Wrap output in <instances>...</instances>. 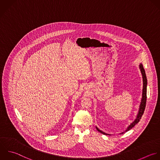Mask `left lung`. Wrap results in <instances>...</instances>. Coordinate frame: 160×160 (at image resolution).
<instances>
[{
    "instance_id": "left-lung-1",
    "label": "left lung",
    "mask_w": 160,
    "mask_h": 160,
    "mask_svg": "<svg viewBox=\"0 0 160 160\" xmlns=\"http://www.w3.org/2000/svg\"><path fill=\"white\" fill-rule=\"evenodd\" d=\"M139 68H140V70L141 71V73H142V78H143V92H142V100H141V102H140V107H139V110H138V114L136 117V118L135 119V120L127 127V128L126 129V130L122 133H121L120 134H123L125 132H127L128 131H129L130 130H131L133 127L135 126V125H137L140 120L143 113H144V111H145V107H146V102H147V76H146V73H145V69L143 67V65L142 63H140L139 65ZM96 128L97 130L100 132L101 133L103 134V135H111L110 134H108V133H106L105 132H103V131L100 130L98 128H97V127H96Z\"/></svg>"
}]
</instances>
